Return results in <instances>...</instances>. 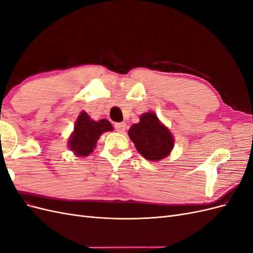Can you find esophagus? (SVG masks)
<instances>
[{
  "instance_id": "1",
  "label": "esophagus",
  "mask_w": 253,
  "mask_h": 253,
  "mask_svg": "<svg viewBox=\"0 0 253 253\" xmlns=\"http://www.w3.org/2000/svg\"><path fill=\"white\" fill-rule=\"evenodd\" d=\"M126 127V125L125 124V122H121V124L115 125V128H116V131L118 133H125Z\"/></svg>"
}]
</instances>
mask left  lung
Returning <instances> with one entry per match:
<instances>
[{
  "label": "left lung",
  "mask_w": 253,
  "mask_h": 253,
  "mask_svg": "<svg viewBox=\"0 0 253 253\" xmlns=\"http://www.w3.org/2000/svg\"><path fill=\"white\" fill-rule=\"evenodd\" d=\"M138 124L128 129V136L134 142L137 151L145 159L158 162L170 154L174 147V138L157 118L154 112L144 113Z\"/></svg>",
  "instance_id": "obj_1"
}]
</instances>
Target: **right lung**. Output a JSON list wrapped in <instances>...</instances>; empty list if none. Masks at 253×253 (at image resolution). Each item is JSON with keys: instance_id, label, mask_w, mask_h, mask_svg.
<instances>
[{"instance_id": "obj_1", "label": "right lung", "mask_w": 253, "mask_h": 253, "mask_svg": "<svg viewBox=\"0 0 253 253\" xmlns=\"http://www.w3.org/2000/svg\"><path fill=\"white\" fill-rule=\"evenodd\" d=\"M109 131H113V126L109 120H91L87 113L82 112L76 120L74 132L68 139V148L76 155L87 156L93 153L101 134Z\"/></svg>"}]
</instances>
